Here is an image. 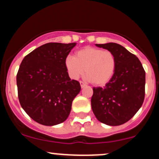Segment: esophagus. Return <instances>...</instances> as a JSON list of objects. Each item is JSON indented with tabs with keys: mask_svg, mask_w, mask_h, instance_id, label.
Listing matches in <instances>:
<instances>
[{
	"mask_svg": "<svg viewBox=\"0 0 159 159\" xmlns=\"http://www.w3.org/2000/svg\"><path fill=\"white\" fill-rule=\"evenodd\" d=\"M80 85H81V88H84V87L85 86H86V84H85L84 83L83 81H80Z\"/></svg>",
	"mask_w": 159,
	"mask_h": 159,
	"instance_id": "34e87169",
	"label": "esophagus"
}]
</instances>
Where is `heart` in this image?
Returning <instances> with one entry per match:
<instances>
[{
	"label": "heart",
	"mask_w": 159,
	"mask_h": 159,
	"mask_svg": "<svg viewBox=\"0 0 159 159\" xmlns=\"http://www.w3.org/2000/svg\"><path fill=\"white\" fill-rule=\"evenodd\" d=\"M65 66L72 79H78L84 72L86 78L95 85L103 86L108 83L116 70V61L110 51L87 46L68 56L65 59Z\"/></svg>",
	"instance_id": "1"
}]
</instances>
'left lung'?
Returning a JSON list of instances; mask_svg holds the SVG:
<instances>
[{
	"label": "left lung",
	"mask_w": 159,
	"mask_h": 159,
	"mask_svg": "<svg viewBox=\"0 0 159 159\" xmlns=\"http://www.w3.org/2000/svg\"><path fill=\"white\" fill-rule=\"evenodd\" d=\"M114 54L116 70L104 87H93L91 106L98 121L120 125L132 119L142 106L145 96L146 74L134 54L117 43L96 44Z\"/></svg>",
	"instance_id": "left-lung-1"
}]
</instances>
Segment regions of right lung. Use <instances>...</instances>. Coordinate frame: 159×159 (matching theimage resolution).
Here are the masks:
<instances>
[{"mask_svg": "<svg viewBox=\"0 0 159 159\" xmlns=\"http://www.w3.org/2000/svg\"><path fill=\"white\" fill-rule=\"evenodd\" d=\"M76 43H49L25 57L16 76L18 96L24 111L36 123L55 125L68 118L81 90L71 80L65 59Z\"/></svg>", "mask_w": 159, "mask_h": 159, "instance_id": "add662e5", "label": "right lung"}]
</instances>
